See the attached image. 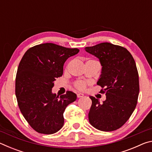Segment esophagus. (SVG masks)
Wrapping results in <instances>:
<instances>
[{
  "label": "esophagus",
  "mask_w": 152,
  "mask_h": 152,
  "mask_svg": "<svg viewBox=\"0 0 152 152\" xmlns=\"http://www.w3.org/2000/svg\"><path fill=\"white\" fill-rule=\"evenodd\" d=\"M84 96V95L83 94H82V93H77V97H78V98H82V97H83Z\"/></svg>",
  "instance_id": "1"
}]
</instances>
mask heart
I'll list each match as a JSON object with an SVG mask.
<instances>
[{"label": "heart", "mask_w": 152, "mask_h": 152, "mask_svg": "<svg viewBox=\"0 0 152 152\" xmlns=\"http://www.w3.org/2000/svg\"><path fill=\"white\" fill-rule=\"evenodd\" d=\"M75 86L79 90H84L86 88V82L83 81H78L76 82Z\"/></svg>", "instance_id": "b5f03b06"}]
</instances>
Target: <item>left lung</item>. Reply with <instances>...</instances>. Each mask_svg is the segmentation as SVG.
<instances>
[{
	"mask_svg": "<svg viewBox=\"0 0 152 152\" xmlns=\"http://www.w3.org/2000/svg\"><path fill=\"white\" fill-rule=\"evenodd\" d=\"M84 50L99 60L102 69L97 84L106 95L102 102L90 96L89 122L99 130L115 131L129 119L137 105L140 84L135 61L127 49L110 43H101Z\"/></svg>",
	"mask_w": 152,
	"mask_h": 152,
	"instance_id": "8db88e82",
	"label": "left lung"
}]
</instances>
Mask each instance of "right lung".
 I'll return each instance as SVG.
<instances>
[{"mask_svg":"<svg viewBox=\"0 0 152 152\" xmlns=\"http://www.w3.org/2000/svg\"><path fill=\"white\" fill-rule=\"evenodd\" d=\"M51 43L31 48L17 69L15 94L20 112L36 132L53 134L63 127L64 112L77 96L71 91L59 97L52 92L56 78L62 76L67 59L79 52Z\"/></svg>","mask_w":152,"mask_h":152,"instance_id":"1","label":"right lung"}]
</instances>
